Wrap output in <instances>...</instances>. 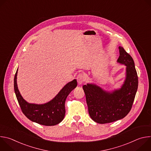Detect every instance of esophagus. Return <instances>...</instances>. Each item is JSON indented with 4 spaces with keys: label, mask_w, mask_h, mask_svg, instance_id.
<instances>
[{
    "label": "esophagus",
    "mask_w": 151,
    "mask_h": 151,
    "mask_svg": "<svg viewBox=\"0 0 151 151\" xmlns=\"http://www.w3.org/2000/svg\"><path fill=\"white\" fill-rule=\"evenodd\" d=\"M76 79H77V81H78V82L79 84H82V83H83L85 82V79H86L85 75H84L83 74H82V73H79V74L78 75Z\"/></svg>",
    "instance_id": "obj_1"
}]
</instances>
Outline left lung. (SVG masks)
Instances as JSON below:
<instances>
[{"mask_svg": "<svg viewBox=\"0 0 151 151\" xmlns=\"http://www.w3.org/2000/svg\"><path fill=\"white\" fill-rule=\"evenodd\" d=\"M117 62L124 64L126 78L121 88L106 91L99 86L83 85L88 112L91 119L99 124L110 123L122 119L130 112L138 88V76L131 55L119 47Z\"/></svg>", "mask_w": 151, "mask_h": 151, "instance_id": "left-lung-1", "label": "left lung"}]
</instances>
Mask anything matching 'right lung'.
I'll return each mask as SVG.
<instances>
[{
  "label": "right lung",
  "mask_w": 151,
  "mask_h": 151,
  "mask_svg": "<svg viewBox=\"0 0 151 151\" xmlns=\"http://www.w3.org/2000/svg\"><path fill=\"white\" fill-rule=\"evenodd\" d=\"M18 69L14 76V91L21 109L30 121L46 125H55L61 122L65 116V101L69 93L76 87V79L68 83L58 94L49 102L37 104L27 102L21 96L18 89L17 76Z\"/></svg>",
  "instance_id": "right-lung-1"
}]
</instances>
